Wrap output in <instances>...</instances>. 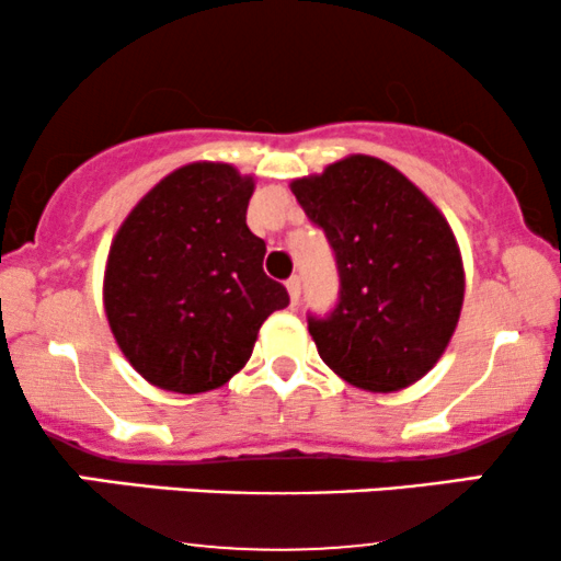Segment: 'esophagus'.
<instances>
[{"mask_svg": "<svg viewBox=\"0 0 561 561\" xmlns=\"http://www.w3.org/2000/svg\"><path fill=\"white\" fill-rule=\"evenodd\" d=\"M285 287L289 293V300H293V306H295V302H298V295H300V276H289Z\"/></svg>", "mask_w": 561, "mask_h": 561, "instance_id": "esophagus-1", "label": "esophagus"}]
</instances>
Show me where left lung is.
<instances>
[{"mask_svg":"<svg viewBox=\"0 0 561 561\" xmlns=\"http://www.w3.org/2000/svg\"><path fill=\"white\" fill-rule=\"evenodd\" d=\"M324 229L340 302L308 317L319 356L371 392L403 390L443 356L465 302V266L446 216L385 160L347 156L289 184Z\"/></svg>","mask_w":561,"mask_h":561,"instance_id":"1","label":"left lung"}]
</instances>
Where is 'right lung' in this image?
I'll use <instances>...</instances> for the list:
<instances>
[{
    "label": "right lung",
    "instance_id": "1",
    "mask_svg": "<svg viewBox=\"0 0 561 561\" xmlns=\"http://www.w3.org/2000/svg\"><path fill=\"white\" fill-rule=\"evenodd\" d=\"M253 176L199 160L134 205L107 253L102 300L128 364L160 390L208 392L248 364L261 324L289 302L263 272L244 214Z\"/></svg>",
    "mask_w": 561,
    "mask_h": 561
}]
</instances>
